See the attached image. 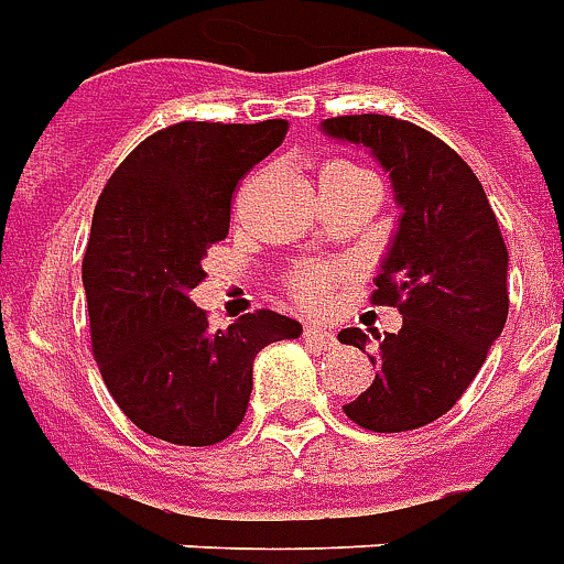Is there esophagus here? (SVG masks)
Listing matches in <instances>:
<instances>
[{"label":"esophagus","mask_w":564,"mask_h":564,"mask_svg":"<svg viewBox=\"0 0 564 564\" xmlns=\"http://www.w3.org/2000/svg\"><path fill=\"white\" fill-rule=\"evenodd\" d=\"M303 339H306V345H315V348H333L336 345V336L327 327H315V324H310L303 330Z\"/></svg>","instance_id":"1"}]
</instances>
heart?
I'll list each match as a JSON object with an SVG mask.
<instances>
[{
	"label": "heart",
	"mask_w": 564,
	"mask_h": 564,
	"mask_svg": "<svg viewBox=\"0 0 564 564\" xmlns=\"http://www.w3.org/2000/svg\"><path fill=\"white\" fill-rule=\"evenodd\" d=\"M351 164L345 162H333L324 167V174H333V171H348ZM333 285H336V273L327 270L322 264H306L294 270L291 276H288V291H291V297L303 303V306H322L330 297Z\"/></svg>",
	"instance_id": "obj_1"
}]
</instances>
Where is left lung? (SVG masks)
<instances>
[{
    "label": "left lung",
    "instance_id": "1",
    "mask_svg": "<svg viewBox=\"0 0 564 564\" xmlns=\"http://www.w3.org/2000/svg\"><path fill=\"white\" fill-rule=\"evenodd\" d=\"M324 134L360 143L390 174L402 207L372 303L397 306L400 333L345 327L372 351L376 378L345 414L372 433H405L456 405L508 318V249L480 180L445 141L381 113L324 119Z\"/></svg>",
    "mask_w": 564,
    "mask_h": 564
}]
</instances>
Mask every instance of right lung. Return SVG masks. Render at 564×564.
<instances>
[{"instance_id":"add662e5","label":"right lung","mask_w":564,"mask_h":564,"mask_svg":"<svg viewBox=\"0 0 564 564\" xmlns=\"http://www.w3.org/2000/svg\"><path fill=\"white\" fill-rule=\"evenodd\" d=\"M285 131V119L176 122L138 143L98 197L84 254L93 355L126 417L162 442L228 438L249 405L254 355L303 330L270 310L209 330L188 297L207 276V249L228 237L240 180Z\"/></svg>"}]
</instances>
